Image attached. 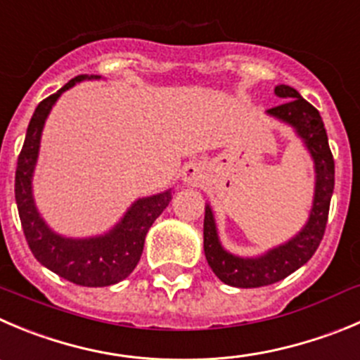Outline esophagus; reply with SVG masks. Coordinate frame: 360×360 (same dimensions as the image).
I'll return each instance as SVG.
<instances>
[{"mask_svg":"<svg viewBox=\"0 0 360 360\" xmlns=\"http://www.w3.org/2000/svg\"><path fill=\"white\" fill-rule=\"evenodd\" d=\"M183 177L186 183L195 184V183H199L200 177H202V174H200V169L197 167V165H188V167H184Z\"/></svg>","mask_w":360,"mask_h":360,"instance_id":"esophagus-1","label":"esophagus"}]
</instances>
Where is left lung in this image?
I'll use <instances>...</instances> for the list:
<instances>
[{
  "mask_svg": "<svg viewBox=\"0 0 360 360\" xmlns=\"http://www.w3.org/2000/svg\"><path fill=\"white\" fill-rule=\"evenodd\" d=\"M275 94L286 99L268 113L284 122H290L304 139L316 165V193L312 204L311 217L297 238L282 247L274 248L257 259H241L231 256L218 243L213 213L210 206L204 214V254L221 282L234 288H261L286 278L295 270L307 263L323 240L325 227L330 210V197L334 191V156L328 147L327 131L323 120L311 103L304 99L295 89L288 85L275 86Z\"/></svg>",
  "mask_w": 360,
  "mask_h": 360,
  "instance_id": "1",
  "label": "left lung"
}]
</instances>
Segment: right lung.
I'll return each mask as SVG.
<instances>
[{
	"label": "right lung",
	"instance_id": "add662e5",
	"mask_svg": "<svg viewBox=\"0 0 360 360\" xmlns=\"http://www.w3.org/2000/svg\"><path fill=\"white\" fill-rule=\"evenodd\" d=\"M89 78L79 74L58 92L40 101L30 120L26 139L15 169V202L30 250L39 263L67 281L89 288H103L126 278L139 264L147 231L172 200V190L134 202L119 226L106 236L67 240L48 229L32 199V174L39 154L40 133L49 110L60 94L76 82ZM94 78V76H90Z\"/></svg>",
	"mask_w": 360,
	"mask_h": 360
}]
</instances>
